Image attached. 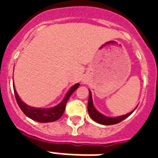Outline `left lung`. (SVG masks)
<instances>
[{"label": "left lung", "instance_id": "1", "mask_svg": "<svg viewBox=\"0 0 158 158\" xmlns=\"http://www.w3.org/2000/svg\"><path fill=\"white\" fill-rule=\"evenodd\" d=\"M89 101H88V113H89V117L96 121L98 123L103 124V125H112V124H116L118 123L121 121H123V119H125L126 118L131 114V113L135 111L133 110L132 112L127 113L126 115H123L120 117H116V118H109V117H106L102 115V113H100L95 108V106L93 105V101H92V96H91V92L90 90H89Z\"/></svg>", "mask_w": 158, "mask_h": 158}]
</instances>
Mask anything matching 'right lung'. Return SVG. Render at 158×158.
Masks as SVG:
<instances>
[{
	"label": "right lung",
	"mask_w": 158,
	"mask_h": 158,
	"mask_svg": "<svg viewBox=\"0 0 158 158\" xmlns=\"http://www.w3.org/2000/svg\"><path fill=\"white\" fill-rule=\"evenodd\" d=\"M79 84H75L74 85L72 86L69 90V92L66 94L64 99L62 100L57 106L52 107V108H36V107L29 106V105H27L21 101L20 97L16 91L14 85H13V89H14L16 101L19 104L20 109L22 110L23 113H24L26 116L29 117V118L33 119V120H35L37 122L50 123L54 122L62 116L64 110H65L66 104L68 102L69 97L75 91L76 89L79 88Z\"/></svg>",
	"instance_id": "add662e5"
}]
</instances>
